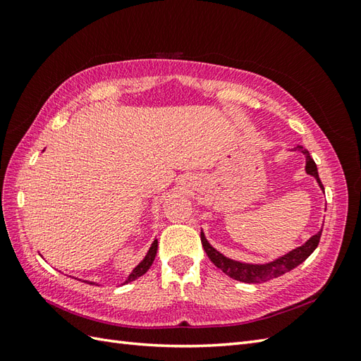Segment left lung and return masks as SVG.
Returning <instances> with one entry per match:
<instances>
[{
	"mask_svg": "<svg viewBox=\"0 0 361 361\" xmlns=\"http://www.w3.org/2000/svg\"><path fill=\"white\" fill-rule=\"evenodd\" d=\"M296 149L301 153H304L305 157V172L312 176H315L319 188L324 190L323 183L319 180L317 164L310 157L309 150L304 149L302 145H298ZM321 233H323V228H321L315 235H312L304 245H301V247L288 251L287 255L274 259L268 264H245V262H239V260L229 259L221 255V252H219L208 240H206L203 231H202V245L206 251V255H208V257L211 259V262L217 268H220V270L226 276H229V278L240 282H247V283H262V282L278 278L281 274H286L293 270V268H296L299 264H302L304 260L317 250Z\"/></svg>",
	"mask_w": 361,
	"mask_h": 361,
	"instance_id": "8db88e82",
	"label": "left lung"
}]
</instances>
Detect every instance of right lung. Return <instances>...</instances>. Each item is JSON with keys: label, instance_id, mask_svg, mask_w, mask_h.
Segmentation results:
<instances>
[{"label": "right lung", "instance_id": "add662e5", "mask_svg": "<svg viewBox=\"0 0 361 361\" xmlns=\"http://www.w3.org/2000/svg\"><path fill=\"white\" fill-rule=\"evenodd\" d=\"M157 251H158V240L155 239V240H153V243L150 245L147 255H145V257L141 260V262L133 268V271L128 274V278H127L124 282H122V286H124V283L132 282V281H135V279H137V278H141L142 274L147 273V270H149V268H150L152 264H153V260H155ZM82 282H87V283H90V286H97L96 282H91V281H82Z\"/></svg>", "mask_w": 361, "mask_h": 361}]
</instances>
